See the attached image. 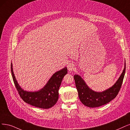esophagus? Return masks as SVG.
Segmentation results:
<instances>
[{
    "label": "esophagus",
    "mask_w": 130,
    "mask_h": 130,
    "mask_svg": "<svg viewBox=\"0 0 130 130\" xmlns=\"http://www.w3.org/2000/svg\"><path fill=\"white\" fill-rule=\"evenodd\" d=\"M67 67H68V69L69 71H72L74 68V65L73 63H69L67 65Z\"/></svg>",
    "instance_id": "34e87169"
}]
</instances>
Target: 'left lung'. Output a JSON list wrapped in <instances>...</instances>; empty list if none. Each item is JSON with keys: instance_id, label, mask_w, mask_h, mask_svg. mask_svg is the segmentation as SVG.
<instances>
[{"instance_id": "8db88e82", "label": "left lung", "mask_w": 130, "mask_h": 130, "mask_svg": "<svg viewBox=\"0 0 130 130\" xmlns=\"http://www.w3.org/2000/svg\"><path fill=\"white\" fill-rule=\"evenodd\" d=\"M125 60L122 74L113 85L102 92H96L90 88L85 80L78 74L74 75V79L79 98L83 104L89 108L102 106L109 103L116 97L121 89L125 73Z\"/></svg>"}]
</instances>
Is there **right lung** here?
<instances>
[{"instance_id": "right-lung-1", "label": "right lung", "mask_w": 130, "mask_h": 130, "mask_svg": "<svg viewBox=\"0 0 130 130\" xmlns=\"http://www.w3.org/2000/svg\"><path fill=\"white\" fill-rule=\"evenodd\" d=\"M11 73L14 83L20 97L26 103L42 109H49L57 103L59 98L58 90L64 76L68 73L65 67L53 74L42 88L37 91H27L18 84L14 75L11 62Z\"/></svg>"}]
</instances>
